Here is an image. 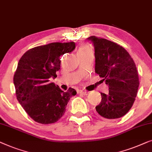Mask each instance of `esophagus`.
Listing matches in <instances>:
<instances>
[{
	"mask_svg": "<svg viewBox=\"0 0 152 152\" xmlns=\"http://www.w3.org/2000/svg\"><path fill=\"white\" fill-rule=\"evenodd\" d=\"M80 94H82L83 95H88L89 92L87 91H80Z\"/></svg>",
	"mask_w": 152,
	"mask_h": 152,
	"instance_id": "1",
	"label": "esophagus"
}]
</instances>
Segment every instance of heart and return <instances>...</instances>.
Instances as JSON below:
<instances>
[{"mask_svg":"<svg viewBox=\"0 0 152 152\" xmlns=\"http://www.w3.org/2000/svg\"><path fill=\"white\" fill-rule=\"evenodd\" d=\"M88 51H91L90 48H89L87 45H85V46H83L82 48H80V50H79V51L78 52V54H79V53L86 52H88Z\"/></svg>","mask_w":152,"mask_h":152,"instance_id":"heart-1","label":"heart"}]
</instances>
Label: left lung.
Wrapping results in <instances>:
<instances>
[{
    "label": "left lung",
    "instance_id": "8db88e82",
    "mask_svg": "<svg viewBox=\"0 0 152 152\" xmlns=\"http://www.w3.org/2000/svg\"><path fill=\"white\" fill-rule=\"evenodd\" d=\"M87 39L94 47L95 72L109 87L108 94L100 93L102 100L96 110L103 118H121L131 109L138 92L139 79L135 63L117 43L95 36Z\"/></svg>",
    "mask_w": 152,
    "mask_h": 152
}]
</instances>
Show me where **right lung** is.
<instances>
[{"label":"right lung","mask_w":152,"mask_h":152,"mask_svg":"<svg viewBox=\"0 0 152 152\" xmlns=\"http://www.w3.org/2000/svg\"><path fill=\"white\" fill-rule=\"evenodd\" d=\"M75 48L74 42H52L30 49L19 60L14 76L17 100L37 123L46 125L58 121L70 98L76 94L74 89L65 92L50 80L57 77L60 56Z\"/></svg>","instance_id":"1"}]
</instances>
